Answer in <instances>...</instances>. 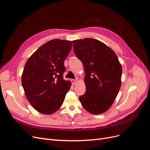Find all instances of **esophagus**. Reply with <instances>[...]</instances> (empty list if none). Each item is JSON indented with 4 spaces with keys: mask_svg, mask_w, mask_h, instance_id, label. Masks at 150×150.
I'll return each mask as SVG.
<instances>
[{
    "mask_svg": "<svg viewBox=\"0 0 150 150\" xmlns=\"http://www.w3.org/2000/svg\"><path fill=\"white\" fill-rule=\"evenodd\" d=\"M76 79H72L71 80V83H72V84H73V85H74V84H76Z\"/></svg>",
    "mask_w": 150,
    "mask_h": 150,
    "instance_id": "obj_1",
    "label": "esophagus"
}]
</instances>
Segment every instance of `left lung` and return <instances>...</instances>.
Instances as JSON below:
<instances>
[{
	"label": "left lung",
	"mask_w": 150,
	"mask_h": 150,
	"mask_svg": "<svg viewBox=\"0 0 150 150\" xmlns=\"http://www.w3.org/2000/svg\"><path fill=\"white\" fill-rule=\"evenodd\" d=\"M72 43L85 72L86 91L79 96L80 102L91 114H101L111 107L119 92L121 65L115 52L97 39L85 38Z\"/></svg>",
	"instance_id": "8db88e82"
}]
</instances>
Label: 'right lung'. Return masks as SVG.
I'll return each mask as SVG.
<instances>
[{"label":"right lung","instance_id":"right-lung-1","mask_svg":"<svg viewBox=\"0 0 150 150\" xmlns=\"http://www.w3.org/2000/svg\"><path fill=\"white\" fill-rule=\"evenodd\" d=\"M71 41L53 39L40 46L26 62L22 84L27 99L35 110L51 115L62 106L71 83L63 78L64 61Z\"/></svg>","mask_w":150,"mask_h":150}]
</instances>
